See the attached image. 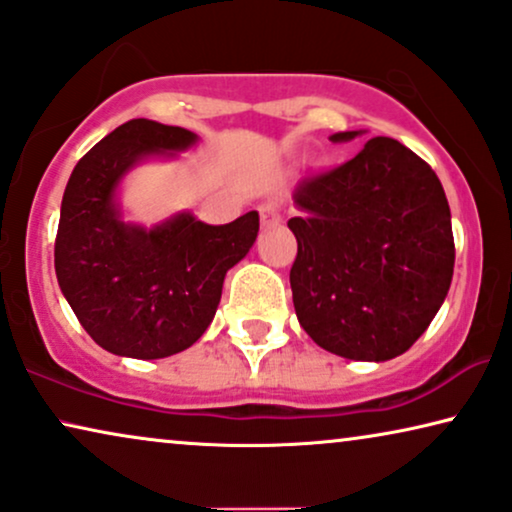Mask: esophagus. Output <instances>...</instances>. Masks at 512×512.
Here are the masks:
<instances>
[{
	"instance_id": "1",
	"label": "esophagus",
	"mask_w": 512,
	"mask_h": 512,
	"mask_svg": "<svg viewBox=\"0 0 512 512\" xmlns=\"http://www.w3.org/2000/svg\"><path fill=\"white\" fill-rule=\"evenodd\" d=\"M260 217H262V227L264 229L278 227V224L283 222V210L276 201H267V203H262V206H260Z\"/></svg>"
}]
</instances>
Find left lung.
Masks as SVG:
<instances>
[{"instance_id":"obj_1","label":"left lung","mask_w":512,"mask_h":512,"mask_svg":"<svg viewBox=\"0 0 512 512\" xmlns=\"http://www.w3.org/2000/svg\"><path fill=\"white\" fill-rule=\"evenodd\" d=\"M292 199L290 288L306 335L349 360L405 353L454 274L452 215L433 168L398 140L372 138L351 161L299 182Z\"/></svg>"}]
</instances>
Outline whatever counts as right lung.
Returning a JSON list of instances; mask_svg holds the SVG:
<instances>
[{
	"label": "right lung",
	"mask_w": 512,
	"mask_h": 512,
	"mask_svg": "<svg viewBox=\"0 0 512 512\" xmlns=\"http://www.w3.org/2000/svg\"><path fill=\"white\" fill-rule=\"evenodd\" d=\"M196 140L187 128L131 119L81 156L65 187L58 285L81 327L114 356L154 360L189 349L213 323L227 271L260 231L257 210L220 227L192 213L152 229L121 220L117 189L128 170Z\"/></svg>",
	"instance_id": "1"
}]
</instances>
